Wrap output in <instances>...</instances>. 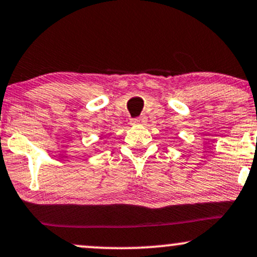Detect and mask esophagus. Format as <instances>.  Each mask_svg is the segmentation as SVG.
Wrapping results in <instances>:
<instances>
[{"label":"esophagus","instance_id":"34e87169","mask_svg":"<svg viewBox=\"0 0 257 257\" xmlns=\"http://www.w3.org/2000/svg\"><path fill=\"white\" fill-rule=\"evenodd\" d=\"M146 122H147V118L145 116H140V117H137V118L132 119L133 125H144Z\"/></svg>","mask_w":257,"mask_h":257}]
</instances>
